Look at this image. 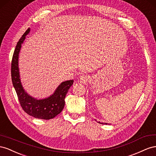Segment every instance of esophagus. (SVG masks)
Instances as JSON below:
<instances>
[{
	"instance_id": "esophagus-1",
	"label": "esophagus",
	"mask_w": 156,
	"mask_h": 156,
	"mask_svg": "<svg viewBox=\"0 0 156 156\" xmlns=\"http://www.w3.org/2000/svg\"><path fill=\"white\" fill-rule=\"evenodd\" d=\"M87 78L86 76H82L80 77V79L78 80V82L80 83H84L87 82Z\"/></svg>"
}]
</instances>
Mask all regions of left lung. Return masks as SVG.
Instances as JSON below:
<instances>
[{
	"instance_id": "left-lung-1",
	"label": "left lung",
	"mask_w": 156,
	"mask_h": 156,
	"mask_svg": "<svg viewBox=\"0 0 156 156\" xmlns=\"http://www.w3.org/2000/svg\"><path fill=\"white\" fill-rule=\"evenodd\" d=\"M98 123H101V124H104L103 123H100L99 122H98ZM105 124H106V125H107V124H108V123H105Z\"/></svg>"
}]
</instances>
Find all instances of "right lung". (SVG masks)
<instances>
[{
    "label": "right lung",
    "instance_id": "right-lung-1",
    "mask_svg": "<svg viewBox=\"0 0 156 156\" xmlns=\"http://www.w3.org/2000/svg\"><path fill=\"white\" fill-rule=\"evenodd\" d=\"M30 32L28 29L17 43L11 66V76L13 86L16 91L21 106L26 113L35 118L50 119L55 118L63 110L65 106V98L74 80L63 82L57 87L53 94L43 99H37L25 92L21 85L18 67V58L21 44L26 35Z\"/></svg>",
    "mask_w": 156,
    "mask_h": 156
}]
</instances>
